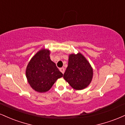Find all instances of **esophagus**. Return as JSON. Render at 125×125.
Listing matches in <instances>:
<instances>
[{
	"mask_svg": "<svg viewBox=\"0 0 125 125\" xmlns=\"http://www.w3.org/2000/svg\"><path fill=\"white\" fill-rule=\"evenodd\" d=\"M60 71H61L63 74L64 73V67H61V68H60Z\"/></svg>",
	"mask_w": 125,
	"mask_h": 125,
	"instance_id": "esophagus-1",
	"label": "esophagus"
}]
</instances>
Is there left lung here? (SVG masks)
I'll use <instances>...</instances> for the list:
<instances>
[{
	"label": "left lung",
	"instance_id": "obj_1",
	"mask_svg": "<svg viewBox=\"0 0 125 125\" xmlns=\"http://www.w3.org/2000/svg\"><path fill=\"white\" fill-rule=\"evenodd\" d=\"M93 69L88 61L81 53L69 56L68 66L63 78L76 90L86 88L91 82Z\"/></svg>",
	"mask_w": 125,
	"mask_h": 125
}]
</instances>
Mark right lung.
Listing matches in <instances>:
<instances>
[{
	"label": "right lung",
	"instance_id": "1",
	"mask_svg": "<svg viewBox=\"0 0 125 125\" xmlns=\"http://www.w3.org/2000/svg\"><path fill=\"white\" fill-rule=\"evenodd\" d=\"M49 55V50H40L31 59L26 70L30 86L40 93L48 91L57 79L63 76L62 73L51 61Z\"/></svg>",
	"mask_w": 125,
	"mask_h": 125
}]
</instances>
